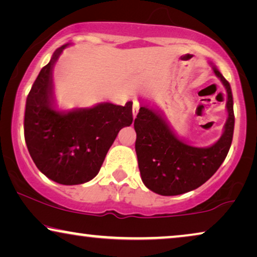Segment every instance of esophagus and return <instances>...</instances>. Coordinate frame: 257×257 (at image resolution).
I'll use <instances>...</instances> for the list:
<instances>
[{"instance_id":"esophagus-1","label":"esophagus","mask_w":257,"mask_h":257,"mask_svg":"<svg viewBox=\"0 0 257 257\" xmlns=\"http://www.w3.org/2000/svg\"><path fill=\"white\" fill-rule=\"evenodd\" d=\"M139 103L137 100H133V106H132V113H133V117H137V114H138L139 112Z\"/></svg>"}]
</instances>
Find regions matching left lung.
<instances>
[{"label": "left lung", "instance_id": "left-lung-1", "mask_svg": "<svg viewBox=\"0 0 257 257\" xmlns=\"http://www.w3.org/2000/svg\"><path fill=\"white\" fill-rule=\"evenodd\" d=\"M227 91L228 118L223 133L208 147L188 145L170 127L164 113L142 105L135 119L136 152L144 185L157 194L170 196L191 192L205 184L226 159L234 132L233 94L229 83L213 65Z\"/></svg>", "mask_w": 257, "mask_h": 257}]
</instances>
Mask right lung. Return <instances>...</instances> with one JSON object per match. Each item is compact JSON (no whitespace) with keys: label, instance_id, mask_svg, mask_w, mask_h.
<instances>
[{"label":"right lung","instance_id":"right-lung-1","mask_svg":"<svg viewBox=\"0 0 257 257\" xmlns=\"http://www.w3.org/2000/svg\"><path fill=\"white\" fill-rule=\"evenodd\" d=\"M68 45L54 52L28 94L24 138L35 165L45 177L61 185H80L96 177L118 132L132 124V101L125 106L100 103L58 111L52 69Z\"/></svg>","mask_w":257,"mask_h":257}]
</instances>
